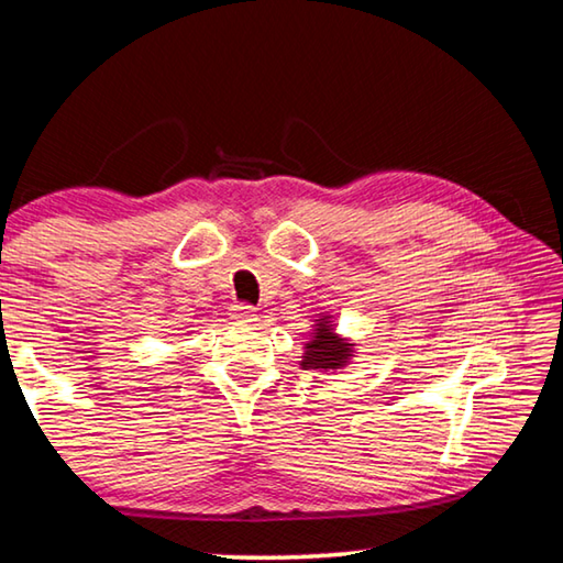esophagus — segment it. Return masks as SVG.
<instances>
[{"mask_svg": "<svg viewBox=\"0 0 563 563\" xmlns=\"http://www.w3.org/2000/svg\"><path fill=\"white\" fill-rule=\"evenodd\" d=\"M233 318L238 322H253L255 320V308H253V305H235Z\"/></svg>", "mask_w": 563, "mask_h": 563, "instance_id": "1", "label": "esophagus"}]
</instances>
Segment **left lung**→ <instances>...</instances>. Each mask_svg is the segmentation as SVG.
I'll use <instances>...</instances> for the list:
<instances>
[{"mask_svg": "<svg viewBox=\"0 0 563 563\" xmlns=\"http://www.w3.org/2000/svg\"><path fill=\"white\" fill-rule=\"evenodd\" d=\"M355 357V342L335 332V322L330 316H320L310 332V342H305L300 360L302 369H320V373H335L350 365Z\"/></svg>", "mask_w": 563, "mask_h": 563, "instance_id": "obj_1", "label": "left lung"}]
</instances>
